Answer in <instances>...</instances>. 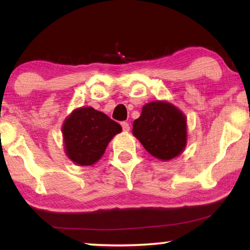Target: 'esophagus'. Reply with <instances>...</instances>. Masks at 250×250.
Here are the masks:
<instances>
[{"label": "esophagus", "mask_w": 250, "mask_h": 250, "mask_svg": "<svg viewBox=\"0 0 250 250\" xmlns=\"http://www.w3.org/2000/svg\"><path fill=\"white\" fill-rule=\"evenodd\" d=\"M122 127H123V131H124V132L129 131V124L127 122H123L122 123Z\"/></svg>", "instance_id": "1"}]
</instances>
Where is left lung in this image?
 Here are the masks:
<instances>
[{
  "label": "left lung",
  "mask_w": 250,
  "mask_h": 250,
  "mask_svg": "<svg viewBox=\"0 0 250 250\" xmlns=\"http://www.w3.org/2000/svg\"><path fill=\"white\" fill-rule=\"evenodd\" d=\"M187 117L168 101L157 100L142 107L133 123V135L155 158L167 162L184 151L188 141Z\"/></svg>",
  "instance_id": "1"
}]
</instances>
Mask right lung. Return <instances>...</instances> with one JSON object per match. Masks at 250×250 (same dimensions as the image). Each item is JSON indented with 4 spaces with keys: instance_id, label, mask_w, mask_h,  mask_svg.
Here are the masks:
<instances>
[{
    "instance_id": "add662e5",
    "label": "right lung",
    "mask_w": 250,
    "mask_h": 250,
    "mask_svg": "<svg viewBox=\"0 0 250 250\" xmlns=\"http://www.w3.org/2000/svg\"><path fill=\"white\" fill-rule=\"evenodd\" d=\"M121 132L122 126L104 112L92 107L77 108L62 125L64 153L78 166H92Z\"/></svg>"
}]
</instances>
